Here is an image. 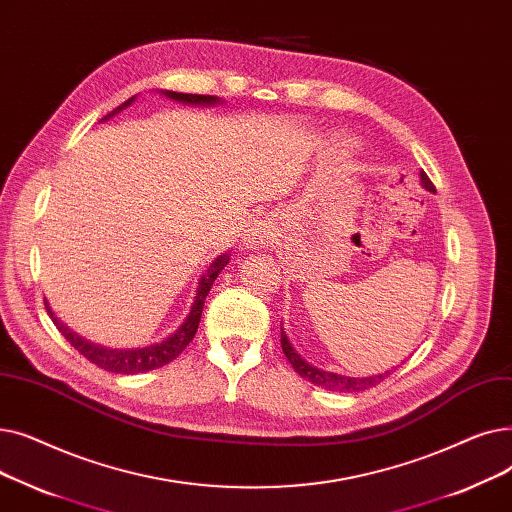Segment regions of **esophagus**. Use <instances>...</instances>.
Here are the masks:
<instances>
[{"label":"esophagus","mask_w":512,"mask_h":512,"mask_svg":"<svg viewBox=\"0 0 512 512\" xmlns=\"http://www.w3.org/2000/svg\"><path fill=\"white\" fill-rule=\"evenodd\" d=\"M273 239H275L273 225L266 223V221H258L246 233V246H250V248H256V246L264 248V246H269Z\"/></svg>","instance_id":"esophagus-1"}]
</instances>
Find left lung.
<instances>
[{
  "mask_svg": "<svg viewBox=\"0 0 512 512\" xmlns=\"http://www.w3.org/2000/svg\"><path fill=\"white\" fill-rule=\"evenodd\" d=\"M421 177V185L427 189V191H433L435 193V187L433 183L429 181V177L423 173H419ZM281 348H283V354L285 358L289 360L291 367H294V371L302 377V379H308L310 383L319 385V387H325L329 389V392H342V394H354V392H362V389H369L373 385H377L381 379L387 377V373H379V375H371V377H346V375H337V373H329V371H321L312 367V364H308L296 350L294 346L289 344V339L285 335V331L281 329Z\"/></svg>",
  "mask_w": 512,
  "mask_h": 512,
  "instance_id": "1",
  "label": "left lung"
}]
</instances>
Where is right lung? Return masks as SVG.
I'll return each mask as SVG.
<instances>
[{
    "mask_svg": "<svg viewBox=\"0 0 512 512\" xmlns=\"http://www.w3.org/2000/svg\"><path fill=\"white\" fill-rule=\"evenodd\" d=\"M162 95L170 97V100H175V102H181V104H196V106H216V104L223 102L221 97H216V95H196V93H177V91H162ZM133 102H135V95L129 97L125 104H120L118 108H114L110 114H106L102 118V123H104V120H110L120 110H125L127 106H131ZM227 264H229V252L214 258V262L208 266V271L202 275V279L198 283L196 298H193V304H191V310L187 314L185 323L173 335L166 337L164 342L145 346V348L116 350V348H106V346H100V344H93V342H89V339L77 335L75 331H70L64 323H60L58 316H54L50 304H47V300H45V308H47V314L52 316V321L58 327V331L64 335L66 342L77 352H81L89 362L97 364V367L104 369V371L120 373V375L145 373V371L164 367V364H168L170 360H175L189 346L193 335H196V331H198L208 291L212 289V283L218 277V273H221Z\"/></svg>",
    "mask_w": 512,
    "mask_h": 512,
    "instance_id": "obj_1",
    "label": "right lung"
}]
</instances>
